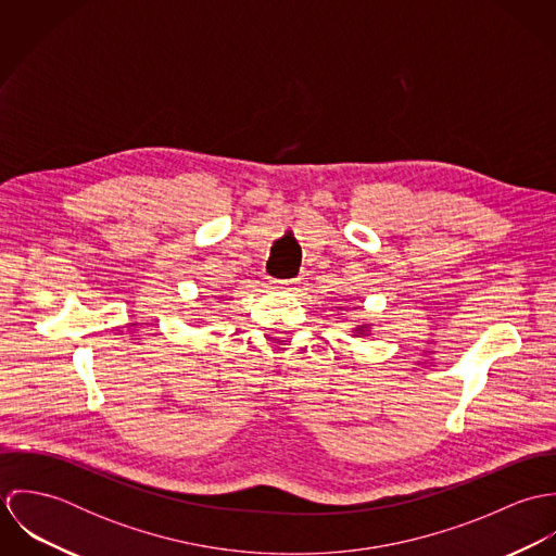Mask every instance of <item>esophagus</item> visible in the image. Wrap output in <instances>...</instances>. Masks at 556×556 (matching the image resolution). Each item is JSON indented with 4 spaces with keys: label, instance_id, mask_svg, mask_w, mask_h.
Wrapping results in <instances>:
<instances>
[{
    "label": "esophagus",
    "instance_id": "1",
    "mask_svg": "<svg viewBox=\"0 0 556 556\" xmlns=\"http://www.w3.org/2000/svg\"><path fill=\"white\" fill-rule=\"evenodd\" d=\"M298 287L295 280H274V289H280V291H293Z\"/></svg>",
    "mask_w": 556,
    "mask_h": 556
}]
</instances>
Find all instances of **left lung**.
<instances>
[{
	"mask_svg": "<svg viewBox=\"0 0 556 556\" xmlns=\"http://www.w3.org/2000/svg\"><path fill=\"white\" fill-rule=\"evenodd\" d=\"M366 331V325H359L357 329H355V333H364Z\"/></svg>",
	"mask_w": 556,
	"mask_h": 556,
	"instance_id": "obj_1",
	"label": "left lung"
}]
</instances>
